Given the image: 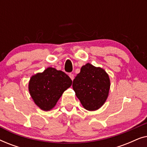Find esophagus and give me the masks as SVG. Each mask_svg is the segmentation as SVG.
Masks as SVG:
<instances>
[{"instance_id":"obj_1","label":"esophagus","mask_w":147,"mask_h":147,"mask_svg":"<svg viewBox=\"0 0 147 147\" xmlns=\"http://www.w3.org/2000/svg\"><path fill=\"white\" fill-rule=\"evenodd\" d=\"M69 78H71V80H72V81H73L74 79V74H69Z\"/></svg>"}]
</instances>
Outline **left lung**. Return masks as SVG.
<instances>
[{
    "label": "left lung",
    "instance_id": "left-lung-1",
    "mask_svg": "<svg viewBox=\"0 0 147 147\" xmlns=\"http://www.w3.org/2000/svg\"><path fill=\"white\" fill-rule=\"evenodd\" d=\"M110 86L108 74L101 67L86 63L73 81L76 95L85 109L94 111L105 103Z\"/></svg>",
    "mask_w": 147,
    "mask_h": 147
}]
</instances>
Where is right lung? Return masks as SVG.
I'll use <instances>...</instances> for the list:
<instances>
[{
    "mask_svg": "<svg viewBox=\"0 0 147 147\" xmlns=\"http://www.w3.org/2000/svg\"><path fill=\"white\" fill-rule=\"evenodd\" d=\"M72 81L63 71L48 67L32 76L29 91L36 105L44 111L51 110L62 94L71 86Z\"/></svg>",
    "mask_w": 147,
    "mask_h": 147,
    "instance_id": "add662e5",
    "label": "right lung"
}]
</instances>
